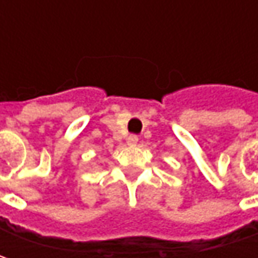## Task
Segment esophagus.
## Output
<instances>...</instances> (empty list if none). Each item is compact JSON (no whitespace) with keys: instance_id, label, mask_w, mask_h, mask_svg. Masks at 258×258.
Returning <instances> with one entry per match:
<instances>
[{"instance_id":"obj_1","label":"esophagus","mask_w":258,"mask_h":258,"mask_svg":"<svg viewBox=\"0 0 258 258\" xmlns=\"http://www.w3.org/2000/svg\"><path fill=\"white\" fill-rule=\"evenodd\" d=\"M138 141H139L138 135H129V136H127V144L132 145V146L138 144Z\"/></svg>"}]
</instances>
